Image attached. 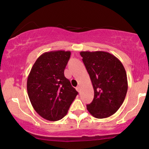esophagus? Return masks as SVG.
<instances>
[{"label":"esophagus","mask_w":149,"mask_h":149,"mask_svg":"<svg viewBox=\"0 0 149 149\" xmlns=\"http://www.w3.org/2000/svg\"><path fill=\"white\" fill-rule=\"evenodd\" d=\"M76 90L78 92H80V90H81V88H80V87H79V86H77V87H76Z\"/></svg>","instance_id":"34e87169"}]
</instances>
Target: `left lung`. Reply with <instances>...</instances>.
I'll return each mask as SVG.
<instances>
[{
  "instance_id": "obj_1",
  "label": "left lung",
  "mask_w": 149,
  "mask_h": 149,
  "mask_svg": "<svg viewBox=\"0 0 149 149\" xmlns=\"http://www.w3.org/2000/svg\"><path fill=\"white\" fill-rule=\"evenodd\" d=\"M80 55L94 89V98L87 109L97 118L109 117L122 106L127 91L124 67L116 57L107 52L81 51Z\"/></svg>"
}]
</instances>
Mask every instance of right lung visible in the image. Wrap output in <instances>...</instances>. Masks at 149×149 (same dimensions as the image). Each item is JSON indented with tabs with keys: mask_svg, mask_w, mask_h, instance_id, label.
<instances>
[{
	"mask_svg": "<svg viewBox=\"0 0 149 149\" xmlns=\"http://www.w3.org/2000/svg\"><path fill=\"white\" fill-rule=\"evenodd\" d=\"M70 55V51L64 50L45 52L35 61L27 77L30 102L47 120L64 118L78 94L64 74Z\"/></svg>",
	"mask_w": 149,
	"mask_h": 149,
	"instance_id": "right-lung-1",
	"label": "right lung"
}]
</instances>
